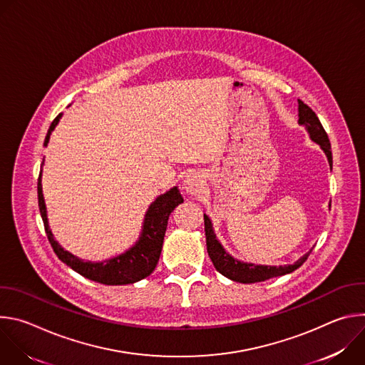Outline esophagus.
<instances>
[{
  "label": "esophagus",
  "instance_id": "1",
  "mask_svg": "<svg viewBox=\"0 0 365 365\" xmlns=\"http://www.w3.org/2000/svg\"><path fill=\"white\" fill-rule=\"evenodd\" d=\"M203 186V176L199 172H192L186 176L185 182H183V187L187 193L190 195H196L202 190Z\"/></svg>",
  "mask_w": 365,
  "mask_h": 365
}]
</instances>
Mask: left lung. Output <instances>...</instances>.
Segmentation results:
<instances>
[{
	"mask_svg": "<svg viewBox=\"0 0 365 365\" xmlns=\"http://www.w3.org/2000/svg\"><path fill=\"white\" fill-rule=\"evenodd\" d=\"M297 102H299V124H303L307 128L310 138L322 147V150L325 151L327 158L329 160V165L332 166L331 143H329L327 131L324 130L317 114L312 111L300 99H297ZM203 222H205L207 254H210V258L212 259L215 269L225 277H228L234 282H238V283H257V282L269 280L272 277L289 274V273L294 272L296 269H299L306 262L309 254L312 252V250H310L302 258H299L294 264H289V266L276 267V266H254V264L240 263V262H237V259H234L218 242V240L214 234V230H212L211 220L206 215H203Z\"/></svg>",
	"mask_w": 365,
	"mask_h": 365,
	"instance_id": "8db88e82",
	"label": "left lung"
}]
</instances>
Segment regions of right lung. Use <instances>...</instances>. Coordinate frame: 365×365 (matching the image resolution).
Instances as JSON below:
<instances>
[{"mask_svg": "<svg viewBox=\"0 0 365 365\" xmlns=\"http://www.w3.org/2000/svg\"><path fill=\"white\" fill-rule=\"evenodd\" d=\"M61 117L62 114H59L53 121H51L44 138V145L48 143L50 133L55 130ZM37 197H38V210L44 224L46 235L48 238L51 248H53V251L59 257V259H62L65 264H68L71 269H73L83 277L102 284H130L153 273L160 258L169 217L175 207L183 202V197L179 193L178 187H173L165 195L159 196L150 205L148 211L145 214V220L143 225L144 228H143L140 241L123 255L108 259L106 263L92 264V263L81 262L79 258L65 251L55 241L53 235H51L47 224L46 206H44V199L41 193V172L38 175V182H37Z\"/></svg>", "mask_w": 365, "mask_h": 365, "instance_id": "right-lung-1", "label": "right lung"}]
</instances>
